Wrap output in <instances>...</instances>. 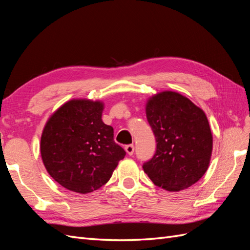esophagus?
<instances>
[{"instance_id": "34e87169", "label": "esophagus", "mask_w": 250, "mask_h": 250, "mask_svg": "<svg viewBox=\"0 0 250 250\" xmlns=\"http://www.w3.org/2000/svg\"><path fill=\"white\" fill-rule=\"evenodd\" d=\"M125 151L128 155H132L134 152V146L133 145H127L125 146Z\"/></svg>"}]
</instances>
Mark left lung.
Here are the masks:
<instances>
[{"label":"left lung","mask_w":250,"mask_h":250,"mask_svg":"<svg viewBox=\"0 0 250 250\" xmlns=\"http://www.w3.org/2000/svg\"><path fill=\"white\" fill-rule=\"evenodd\" d=\"M146 116L156 139L153 157L143 169L157 187L178 192L193 186L207 172L213 151L204 111L176 92L150 97Z\"/></svg>","instance_id":"left-lung-1"}]
</instances>
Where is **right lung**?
<instances>
[{
  "label": "right lung",
  "instance_id": "add662e5",
  "mask_svg": "<svg viewBox=\"0 0 250 250\" xmlns=\"http://www.w3.org/2000/svg\"><path fill=\"white\" fill-rule=\"evenodd\" d=\"M104 103L72 99L48 119L41 138L44 168L72 192L87 194L110 179L124 149L113 141V128L103 123Z\"/></svg>",
  "mask_w": 250,
  "mask_h": 250
}]
</instances>
